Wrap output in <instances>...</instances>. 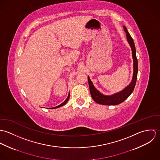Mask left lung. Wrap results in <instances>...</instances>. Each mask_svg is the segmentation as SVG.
<instances>
[{
    "instance_id": "left-lung-1",
    "label": "left lung",
    "mask_w": 160,
    "mask_h": 160,
    "mask_svg": "<svg viewBox=\"0 0 160 160\" xmlns=\"http://www.w3.org/2000/svg\"><path fill=\"white\" fill-rule=\"evenodd\" d=\"M124 30L126 32V38L128 43L132 50V55L133 58V76L131 83L121 91L113 93L110 95H106L98 91L93 86L92 82L88 76V82L92 98L97 103L103 105H116L123 102L132 93L136 86L138 72V62L136 57V50L134 41L128 32L126 26H123Z\"/></svg>"
}]
</instances>
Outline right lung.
Wrapping results in <instances>:
<instances>
[{
	"label": "right lung",
	"instance_id": "right-lung-1",
	"mask_svg": "<svg viewBox=\"0 0 160 160\" xmlns=\"http://www.w3.org/2000/svg\"><path fill=\"white\" fill-rule=\"evenodd\" d=\"M69 98V92L68 96L67 98L62 103H61L60 105H58V106H57V107H53V108H51V109H55V108H59V107H61L65 105L68 102Z\"/></svg>",
	"mask_w": 160,
	"mask_h": 160
}]
</instances>
